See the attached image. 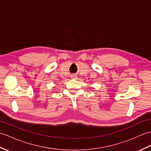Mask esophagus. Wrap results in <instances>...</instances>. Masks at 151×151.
Here are the masks:
<instances>
[{
	"instance_id": "obj_1",
	"label": "esophagus",
	"mask_w": 151,
	"mask_h": 151,
	"mask_svg": "<svg viewBox=\"0 0 151 151\" xmlns=\"http://www.w3.org/2000/svg\"><path fill=\"white\" fill-rule=\"evenodd\" d=\"M71 77H72V78L75 79V78H77V76L75 75H72V76H71Z\"/></svg>"
}]
</instances>
